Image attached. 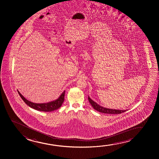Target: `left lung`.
I'll list each match as a JSON object with an SVG mask.
<instances>
[{"label":"left lung","mask_w":159,"mask_h":159,"mask_svg":"<svg viewBox=\"0 0 159 159\" xmlns=\"http://www.w3.org/2000/svg\"><path fill=\"white\" fill-rule=\"evenodd\" d=\"M88 100L93 107L98 111L107 114H120L126 111L127 110H116V109H109L104 107H102L101 105L97 104L96 102H94L90 97L88 96Z\"/></svg>","instance_id":"1"}]
</instances>
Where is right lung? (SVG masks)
<instances>
[{"label": "right lung", "instance_id": "1", "mask_svg": "<svg viewBox=\"0 0 159 159\" xmlns=\"http://www.w3.org/2000/svg\"><path fill=\"white\" fill-rule=\"evenodd\" d=\"M17 92L19 93L20 96L21 98L22 99L24 100V102L28 106L38 111L44 112L52 111L57 110L61 107L62 104L64 101V97H65V90H64L57 99L55 100L52 102H48L46 103H34L33 102H30L28 100L26 99V98L20 93L19 90H17Z\"/></svg>", "mask_w": 159, "mask_h": 159}]
</instances>
